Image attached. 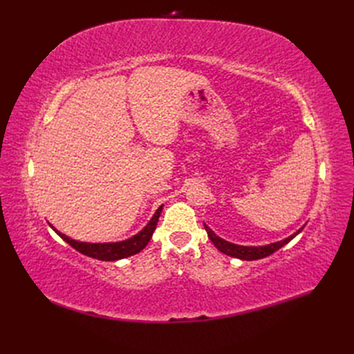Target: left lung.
Masks as SVG:
<instances>
[{"label": "left lung", "instance_id": "left-lung-1", "mask_svg": "<svg viewBox=\"0 0 354 354\" xmlns=\"http://www.w3.org/2000/svg\"><path fill=\"white\" fill-rule=\"evenodd\" d=\"M205 230L208 233V238L211 239V242L216 245V248L221 252H224L226 255H230V257H234V259H241V260H260V259H264V257L270 255L273 252H276L279 248H282L283 245H286L289 241H292L297 234L301 232V229H299L297 233L291 234V236L281 241V242H274V243H270V245H266V246H241V245H234V243H230L227 241H224L221 238H218L216 233H214L208 226H205Z\"/></svg>", "mask_w": 354, "mask_h": 354}]
</instances>
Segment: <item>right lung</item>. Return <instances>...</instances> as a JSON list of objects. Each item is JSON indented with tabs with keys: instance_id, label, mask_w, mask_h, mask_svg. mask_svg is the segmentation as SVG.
I'll return each instance as SVG.
<instances>
[{
	"instance_id": "right-lung-1",
	"label": "right lung",
	"mask_w": 354,
	"mask_h": 354,
	"mask_svg": "<svg viewBox=\"0 0 354 354\" xmlns=\"http://www.w3.org/2000/svg\"><path fill=\"white\" fill-rule=\"evenodd\" d=\"M160 211H162V205H160L155 216L152 217V220L147 223V226L140 232L137 233L136 236L122 241V242H113V243H87V242H78V241H73L65 234H62L59 230H56V233L59 236L66 241L72 248H75L77 251H80L84 255H88L91 259H97L102 261H115V260H121L125 259V257H130L134 255L137 252H140L145 246L151 241L153 230L158 224L159 216H160ZM53 227V226H51Z\"/></svg>"
}]
</instances>
